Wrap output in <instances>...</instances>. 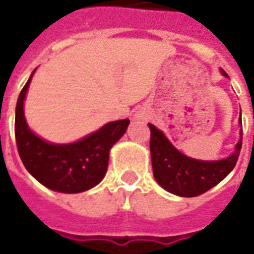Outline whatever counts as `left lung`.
Wrapping results in <instances>:
<instances>
[{
	"label": "left lung",
	"instance_id": "left-lung-1",
	"mask_svg": "<svg viewBox=\"0 0 254 254\" xmlns=\"http://www.w3.org/2000/svg\"><path fill=\"white\" fill-rule=\"evenodd\" d=\"M223 73L227 76V73ZM149 127L153 174L155 181L169 192L185 197L199 196L220 183L236 166L243 145V129L236 150L231 157L221 161L204 162L186 157L154 125L149 124Z\"/></svg>",
	"mask_w": 254,
	"mask_h": 254
}]
</instances>
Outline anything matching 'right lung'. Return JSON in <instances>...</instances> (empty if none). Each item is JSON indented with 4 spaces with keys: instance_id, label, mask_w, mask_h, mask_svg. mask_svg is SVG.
<instances>
[{
    "instance_id": "right-lung-1",
    "label": "right lung",
    "mask_w": 254,
    "mask_h": 254,
    "mask_svg": "<svg viewBox=\"0 0 254 254\" xmlns=\"http://www.w3.org/2000/svg\"><path fill=\"white\" fill-rule=\"evenodd\" d=\"M33 75L22 88L15 108L14 130L22 163L39 183L54 191L77 193L95 187L107 173L109 150L124 135L129 120L107 124L79 142H46L27 127L23 115V100Z\"/></svg>"
}]
</instances>
